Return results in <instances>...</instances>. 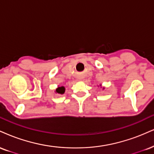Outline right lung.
<instances>
[{"label": "right lung", "instance_id": "1", "mask_svg": "<svg viewBox=\"0 0 154 154\" xmlns=\"http://www.w3.org/2000/svg\"><path fill=\"white\" fill-rule=\"evenodd\" d=\"M64 91H65V88L64 87H59L56 90V92L59 94H64Z\"/></svg>", "mask_w": 154, "mask_h": 154}]
</instances>
